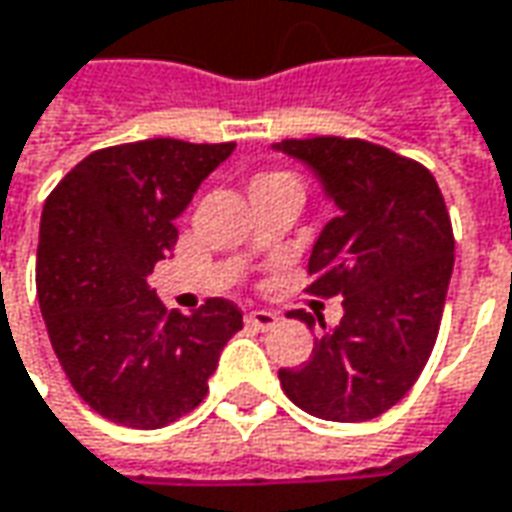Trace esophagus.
Instances as JSON below:
<instances>
[{"label": "esophagus", "instance_id": "1", "mask_svg": "<svg viewBox=\"0 0 512 512\" xmlns=\"http://www.w3.org/2000/svg\"><path fill=\"white\" fill-rule=\"evenodd\" d=\"M246 322H249L255 330H271L277 322H280V316L271 314V311H263V308H257V311H249V314H246Z\"/></svg>", "mask_w": 512, "mask_h": 512}]
</instances>
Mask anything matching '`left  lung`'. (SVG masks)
Masks as SVG:
<instances>
[{
    "label": "left lung",
    "instance_id": "8db88e82",
    "mask_svg": "<svg viewBox=\"0 0 512 512\" xmlns=\"http://www.w3.org/2000/svg\"><path fill=\"white\" fill-rule=\"evenodd\" d=\"M271 148L311 170L339 210L311 249L308 288L339 294L344 308L305 364L280 370L283 392L322 420L384 415L423 373L443 319L454 271L443 193L423 165L373 142L316 137ZM291 314L316 325L305 311Z\"/></svg>",
    "mask_w": 512,
    "mask_h": 512
}]
</instances>
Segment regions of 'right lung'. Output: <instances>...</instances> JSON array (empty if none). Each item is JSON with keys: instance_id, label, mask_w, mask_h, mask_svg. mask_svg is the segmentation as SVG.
<instances>
[{"instance_id": "obj_1", "label": "right lung", "mask_w": 512, "mask_h": 512, "mask_svg": "<svg viewBox=\"0 0 512 512\" xmlns=\"http://www.w3.org/2000/svg\"><path fill=\"white\" fill-rule=\"evenodd\" d=\"M232 151L182 139L103 148L44 204L36 288L52 350L83 401L120 426L162 429L196 409L243 328L229 300L184 316L148 285L176 246V221Z\"/></svg>"}]
</instances>
